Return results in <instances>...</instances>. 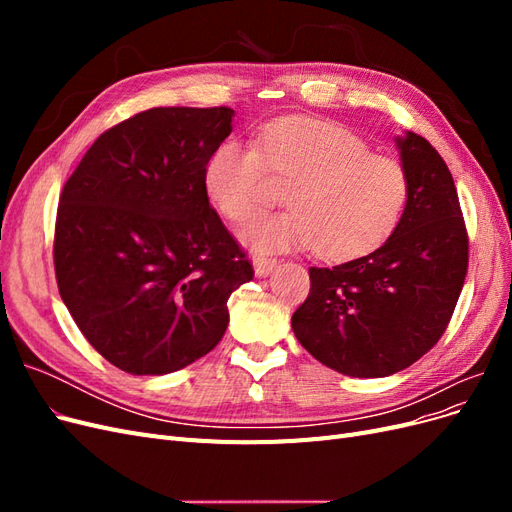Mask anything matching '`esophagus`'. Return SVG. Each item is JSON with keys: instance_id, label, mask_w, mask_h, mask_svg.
<instances>
[{"instance_id": "esophagus-1", "label": "esophagus", "mask_w": 512, "mask_h": 512, "mask_svg": "<svg viewBox=\"0 0 512 512\" xmlns=\"http://www.w3.org/2000/svg\"><path fill=\"white\" fill-rule=\"evenodd\" d=\"M277 265L275 258H267V256H258L254 258V271L258 277H267Z\"/></svg>"}]
</instances>
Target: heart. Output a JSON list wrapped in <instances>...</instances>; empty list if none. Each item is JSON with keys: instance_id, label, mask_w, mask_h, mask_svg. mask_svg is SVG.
Masks as SVG:
<instances>
[{"instance_id": "heart-1", "label": "heart", "mask_w": 512, "mask_h": 512, "mask_svg": "<svg viewBox=\"0 0 512 512\" xmlns=\"http://www.w3.org/2000/svg\"><path fill=\"white\" fill-rule=\"evenodd\" d=\"M269 173L290 185V213L260 218L243 232L254 252L309 250L324 260L374 252L404 215L410 185L404 166L371 153L359 134L333 121L286 117L258 134V145L228 138L203 173L209 203L243 224L267 203Z\"/></svg>"}]
</instances>
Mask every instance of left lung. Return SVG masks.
Here are the masks:
<instances>
[{"label":"left lung","instance_id":"1","mask_svg":"<svg viewBox=\"0 0 512 512\" xmlns=\"http://www.w3.org/2000/svg\"><path fill=\"white\" fill-rule=\"evenodd\" d=\"M408 203L376 252L312 267L292 314L299 344L339 374L384 378L416 363L448 327L468 273V232L451 170L423 136L395 138Z\"/></svg>","mask_w":512,"mask_h":512}]
</instances>
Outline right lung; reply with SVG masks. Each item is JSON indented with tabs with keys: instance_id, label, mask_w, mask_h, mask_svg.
<instances>
[{
	"instance_id": "obj_1",
	"label": "right lung",
	"mask_w": 512,
	"mask_h": 512,
	"mask_svg": "<svg viewBox=\"0 0 512 512\" xmlns=\"http://www.w3.org/2000/svg\"><path fill=\"white\" fill-rule=\"evenodd\" d=\"M232 117L228 106L149 108L106 130L61 192L59 294L87 342L132 376L211 352L228 297L254 277L203 185Z\"/></svg>"
}]
</instances>
